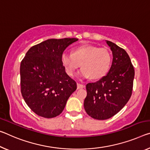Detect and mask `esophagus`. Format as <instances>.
<instances>
[{
	"instance_id": "34e87169",
	"label": "esophagus",
	"mask_w": 150,
	"mask_h": 150,
	"mask_svg": "<svg viewBox=\"0 0 150 150\" xmlns=\"http://www.w3.org/2000/svg\"><path fill=\"white\" fill-rule=\"evenodd\" d=\"M85 85H83V84H81V83H77V89H83V88H85Z\"/></svg>"
}]
</instances>
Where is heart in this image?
Returning <instances> with one entry per match:
<instances>
[{
	"instance_id": "1",
	"label": "heart",
	"mask_w": 150,
	"mask_h": 150,
	"mask_svg": "<svg viewBox=\"0 0 150 150\" xmlns=\"http://www.w3.org/2000/svg\"><path fill=\"white\" fill-rule=\"evenodd\" d=\"M111 54L108 49L91 45H83L73 49L72 53H63L61 62L69 75L73 76L81 64L83 68L79 75L83 78L91 76L99 79L107 75L111 65Z\"/></svg>"
}]
</instances>
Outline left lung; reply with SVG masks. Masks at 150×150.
<instances>
[{"label": "left lung", "mask_w": 150, "mask_h": 150, "mask_svg": "<svg viewBox=\"0 0 150 150\" xmlns=\"http://www.w3.org/2000/svg\"><path fill=\"white\" fill-rule=\"evenodd\" d=\"M106 42L113 54L111 68L101 79L87 84L84 101L86 113L99 120L113 117L125 105L132 96L135 75L127 52L112 42Z\"/></svg>", "instance_id": "1"}]
</instances>
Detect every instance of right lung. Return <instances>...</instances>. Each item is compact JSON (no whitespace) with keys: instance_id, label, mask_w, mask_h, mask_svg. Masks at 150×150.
<instances>
[{"instance_id":"add662e5","label":"right lung","mask_w":150,"mask_h":150,"mask_svg":"<svg viewBox=\"0 0 150 150\" xmlns=\"http://www.w3.org/2000/svg\"><path fill=\"white\" fill-rule=\"evenodd\" d=\"M75 38L51 39L33 46L20 67L21 89L24 100L37 115L52 118L62 113L69 97L77 89L67 74L61 56Z\"/></svg>"}]
</instances>
